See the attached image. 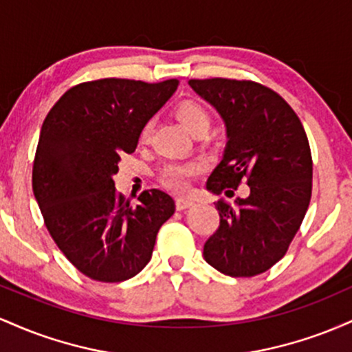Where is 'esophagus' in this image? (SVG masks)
I'll return each instance as SVG.
<instances>
[{"label":"esophagus","mask_w":352,"mask_h":352,"mask_svg":"<svg viewBox=\"0 0 352 352\" xmlns=\"http://www.w3.org/2000/svg\"><path fill=\"white\" fill-rule=\"evenodd\" d=\"M193 205V200H190V199H185V197H180V199H177L175 200V207H177V210H185V208H190Z\"/></svg>","instance_id":"1"}]
</instances>
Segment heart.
I'll return each instance as SVG.
<instances>
[{"label":"heart","instance_id":"heart-1","mask_svg":"<svg viewBox=\"0 0 352 352\" xmlns=\"http://www.w3.org/2000/svg\"><path fill=\"white\" fill-rule=\"evenodd\" d=\"M177 120L184 125L185 129L193 135L207 134L210 129V114L207 109L201 106L197 100L187 99L182 100L173 109ZM152 124L147 122L140 131V140H147L151 135ZM201 172L200 164L197 162H185V164H168L165 165L160 172V182L167 188L173 190V192H185L188 188L190 180L197 177Z\"/></svg>","mask_w":352,"mask_h":352}]
</instances>
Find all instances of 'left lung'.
I'll return each mask as SVG.
<instances>
[{
  "mask_svg": "<svg viewBox=\"0 0 352 352\" xmlns=\"http://www.w3.org/2000/svg\"><path fill=\"white\" fill-rule=\"evenodd\" d=\"M188 84L227 125L223 159L207 188L233 197L241 184L250 187L235 207L225 200L215 204L220 227L205 241L204 256L228 276H256L285 256L309 207L308 137L292 106L263 84L223 78Z\"/></svg>",
  "mask_w": 352,
  "mask_h": 352,
  "instance_id": "8db88e82",
  "label": "left lung"
}]
</instances>
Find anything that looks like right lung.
I'll use <instances>...</instances> for the list:
<instances>
[{"instance_id":"add662e5","label":"right lung","mask_w":352,"mask_h":352,"mask_svg":"<svg viewBox=\"0 0 352 352\" xmlns=\"http://www.w3.org/2000/svg\"><path fill=\"white\" fill-rule=\"evenodd\" d=\"M177 86V79L89 80L64 92L44 119L33 164L36 201L58 248L91 280L135 276L175 212L172 197L157 188L144 190L132 207L116 192L114 175Z\"/></svg>"}]
</instances>
